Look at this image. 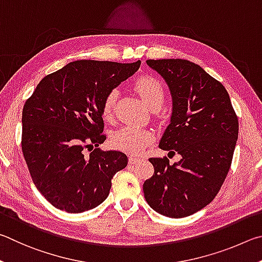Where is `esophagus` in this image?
Instances as JSON below:
<instances>
[{"label":"esophagus","mask_w":262,"mask_h":262,"mask_svg":"<svg viewBox=\"0 0 262 262\" xmlns=\"http://www.w3.org/2000/svg\"><path fill=\"white\" fill-rule=\"evenodd\" d=\"M140 161V158H137V157H134V155H131V157H128V163L130 164H135L137 162Z\"/></svg>","instance_id":"obj_1"}]
</instances>
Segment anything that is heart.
Returning <instances> with one entry per match:
<instances>
[{"instance_id":"obj_1","label":"heart","mask_w":262,"mask_h":262,"mask_svg":"<svg viewBox=\"0 0 262 262\" xmlns=\"http://www.w3.org/2000/svg\"><path fill=\"white\" fill-rule=\"evenodd\" d=\"M135 90L138 92L141 99L152 110L162 107L166 98L163 85L157 78L152 76H143L135 82ZM117 91L112 90L105 94L101 105V115L104 121H112L114 117L115 104L117 101ZM153 134L146 128L125 125L117 128L110 136V144L116 149L136 155L143 152L148 145L152 144Z\"/></svg>"}]
</instances>
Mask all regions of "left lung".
<instances>
[{"label": "left lung", "mask_w": 262, "mask_h": 262, "mask_svg": "<svg viewBox=\"0 0 262 262\" xmlns=\"http://www.w3.org/2000/svg\"><path fill=\"white\" fill-rule=\"evenodd\" d=\"M170 89L171 121L159 147L182 157L150 158L145 199L155 212L181 219L203 209L216 196L231 166L238 118L221 82L198 64L181 58L147 59Z\"/></svg>", "instance_id": "obj_1"}]
</instances>
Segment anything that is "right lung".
<instances>
[{"label":"right lung","instance_id":"right-lung-1","mask_svg":"<svg viewBox=\"0 0 262 262\" xmlns=\"http://www.w3.org/2000/svg\"><path fill=\"white\" fill-rule=\"evenodd\" d=\"M135 63L80 59L43 77L23 108L21 149L36 189L54 207L81 213L103 203L127 157L101 150L105 94ZM90 153L85 154V150Z\"/></svg>","mask_w":262,"mask_h":262}]
</instances>
